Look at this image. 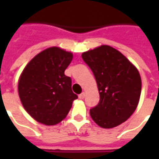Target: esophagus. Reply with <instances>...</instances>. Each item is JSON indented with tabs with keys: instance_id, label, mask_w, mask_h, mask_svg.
Listing matches in <instances>:
<instances>
[{
	"instance_id": "esophagus-1",
	"label": "esophagus",
	"mask_w": 159,
	"mask_h": 159,
	"mask_svg": "<svg viewBox=\"0 0 159 159\" xmlns=\"http://www.w3.org/2000/svg\"><path fill=\"white\" fill-rule=\"evenodd\" d=\"M79 99H81V100H83V99H84V97H85V93H82L81 94H79Z\"/></svg>"
}]
</instances>
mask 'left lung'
Returning a JSON list of instances; mask_svg holds the SVG:
<instances>
[{"label":"left lung","mask_w":159,"mask_h":159,"mask_svg":"<svg viewBox=\"0 0 159 159\" xmlns=\"http://www.w3.org/2000/svg\"><path fill=\"white\" fill-rule=\"evenodd\" d=\"M82 58L92 70L100 93V102L90 109V116L104 129L118 126L138 106L141 92L140 73L123 53L110 46L83 52Z\"/></svg>","instance_id":"1"}]
</instances>
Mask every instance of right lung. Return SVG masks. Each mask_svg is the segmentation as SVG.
Returning a JSON list of instances; mask_svg holds the SVG:
<instances>
[{
  "instance_id": "right-lung-1",
  "label": "right lung",
  "mask_w": 159,
  "mask_h": 159,
  "mask_svg": "<svg viewBox=\"0 0 159 159\" xmlns=\"http://www.w3.org/2000/svg\"><path fill=\"white\" fill-rule=\"evenodd\" d=\"M73 55L52 47L30 61L19 80V95L23 107L38 123L55 125L70 110L77 95L71 90V79L65 75Z\"/></svg>"
}]
</instances>
